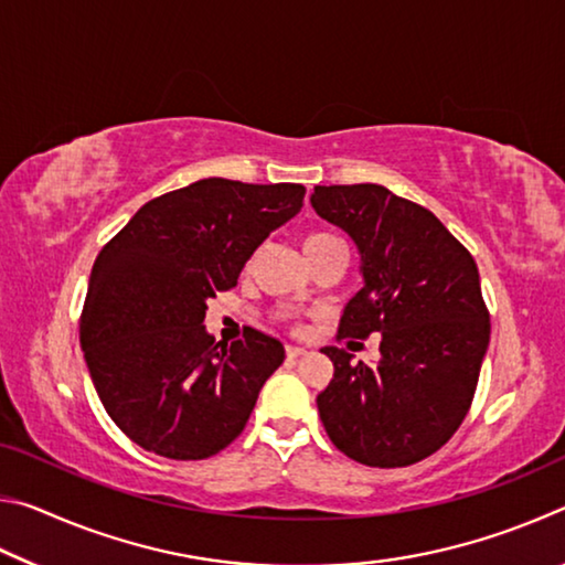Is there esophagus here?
<instances>
[{
	"mask_svg": "<svg viewBox=\"0 0 565 565\" xmlns=\"http://www.w3.org/2000/svg\"><path fill=\"white\" fill-rule=\"evenodd\" d=\"M306 353V349H301V347H286V356L289 359H299V356H303Z\"/></svg>",
	"mask_w": 565,
	"mask_h": 565,
	"instance_id": "obj_1",
	"label": "esophagus"
}]
</instances>
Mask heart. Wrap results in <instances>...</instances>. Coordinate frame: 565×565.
Returning <instances> with one entry per match:
<instances>
[{
    "label": "heart",
    "mask_w": 565,
    "mask_h": 565,
    "mask_svg": "<svg viewBox=\"0 0 565 565\" xmlns=\"http://www.w3.org/2000/svg\"><path fill=\"white\" fill-rule=\"evenodd\" d=\"M327 238H333L331 234H323V232H313L303 238V246H311V244H319V242H327Z\"/></svg>",
    "instance_id": "1"
}]
</instances>
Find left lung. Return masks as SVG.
Masks as SVG:
<instances>
[{
  "mask_svg": "<svg viewBox=\"0 0 565 565\" xmlns=\"http://www.w3.org/2000/svg\"><path fill=\"white\" fill-rule=\"evenodd\" d=\"M311 206L361 256L363 286L339 333H381L374 366L321 349L333 363L317 396L323 428L353 461L411 466L456 434L473 401L491 339L476 262L428 209L381 184L313 186Z\"/></svg>",
  "mask_w": 565,
  "mask_h": 565,
  "instance_id": "left-lung-1",
  "label": "left lung"
}]
</instances>
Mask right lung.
I'll use <instances>...</instances> for the list:
<instances>
[{
    "mask_svg": "<svg viewBox=\"0 0 565 565\" xmlns=\"http://www.w3.org/2000/svg\"><path fill=\"white\" fill-rule=\"evenodd\" d=\"M303 194L301 184L199 179L151 199L102 248L79 341L102 406L134 444L199 461L244 431L284 343L246 329L222 347L204 327L206 301L236 286Z\"/></svg>",
    "mask_w": 565,
    "mask_h": 565,
    "instance_id": "add662e5",
    "label": "right lung"
}]
</instances>
